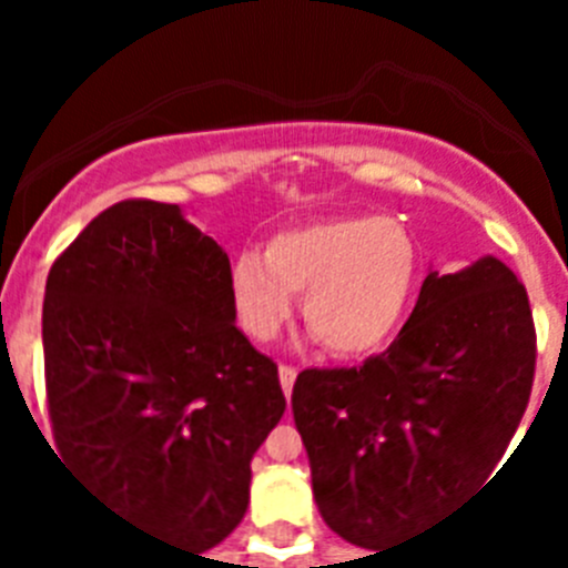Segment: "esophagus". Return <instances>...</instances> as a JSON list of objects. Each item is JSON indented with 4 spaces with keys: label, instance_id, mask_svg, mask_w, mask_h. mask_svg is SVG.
<instances>
[{
    "label": "esophagus",
    "instance_id": "34e87169",
    "mask_svg": "<svg viewBox=\"0 0 568 568\" xmlns=\"http://www.w3.org/2000/svg\"><path fill=\"white\" fill-rule=\"evenodd\" d=\"M295 375H298V369L290 364H281L278 366V378H281V389H284V395H293V384H295Z\"/></svg>",
    "mask_w": 568,
    "mask_h": 568
}]
</instances>
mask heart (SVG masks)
Returning <instances> with one entry per match:
<instances>
[{"instance_id":"1","label":"heart","mask_w":568,"mask_h":568,"mask_svg":"<svg viewBox=\"0 0 568 568\" xmlns=\"http://www.w3.org/2000/svg\"><path fill=\"white\" fill-rule=\"evenodd\" d=\"M418 278L409 230L386 215H341L275 233L230 270L239 327L273 341L304 293V321L335 358L381 353L400 329Z\"/></svg>"}]
</instances>
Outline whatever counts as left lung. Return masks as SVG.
<instances>
[{"label": "left lung", "mask_w": 568, "mask_h": 568, "mask_svg": "<svg viewBox=\"0 0 568 568\" xmlns=\"http://www.w3.org/2000/svg\"><path fill=\"white\" fill-rule=\"evenodd\" d=\"M535 358L529 295L504 261L426 275L384 353L295 381L321 518L378 555L491 484L529 404Z\"/></svg>", "instance_id": "left-lung-1"}]
</instances>
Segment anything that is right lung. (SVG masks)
<instances>
[{
	"mask_svg": "<svg viewBox=\"0 0 568 568\" xmlns=\"http://www.w3.org/2000/svg\"><path fill=\"white\" fill-rule=\"evenodd\" d=\"M42 341L64 464L179 549L222 544L287 409L235 327L227 253L179 204H113L53 261Z\"/></svg>",
	"mask_w": 568,
	"mask_h": 568,
	"instance_id": "right-lung-1",
	"label": "right lung"
}]
</instances>
